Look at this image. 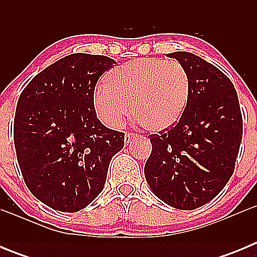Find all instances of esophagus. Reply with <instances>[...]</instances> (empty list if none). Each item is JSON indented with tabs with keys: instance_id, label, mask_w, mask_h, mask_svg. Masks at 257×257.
Segmentation results:
<instances>
[{
	"instance_id": "esophagus-1",
	"label": "esophagus",
	"mask_w": 257,
	"mask_h": 257,
	"mask_svg": "<svg viewBox=\"0 0 257 257\" xmlns=\"http://www.w3.org/2000/svg\"><path fill=\"white\" fill-rule=\"evenodd\" d=\"M135 134H126V135H124V143H126V144H128V143L131 142V140L134 139V138H135Z\"/></svg>"
}]
</instances>
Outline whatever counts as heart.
Segmentation results:
<instances>
[{"label": "heart", "mask_w": 257, "mask_h": 257, "mask_svg": "<svg viewBox=\"0 0 257 257\" xmlns=\"http://www.w3.org/2000/svg\"><path fill=\"white\" fill-rule=\"evenodd\" d=\"M189 92V73L180 61L142 58L109 73L106 85L95 91L94 106L99 119L109 127L121 126L133 110L147 130L162 133L178 123Z\"/></svg>", "instance_id": "b5f03b06"}]
</instances>
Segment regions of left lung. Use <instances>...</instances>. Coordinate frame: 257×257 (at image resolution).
I'll return each instance as SVG.
<instances>
[{
    "label": "left lung",
    "instance_id": "left-lung-1",
    "mask_svg": "<svg viewBox=\"0 0 257 257\" xmlns=\"http://www.w3.org/2000/svg\"><path fill=\"white\" fill-rule=\"evenodd\" d=\"M170 58L187 68L189 100L178 123L151 135L144 174L161 201L194 210L215 198L231 178L243 121L234 85L219 68L190 52Z\"/></svg>",
    "mask_w": 257,
    "mask_h": 257
}]
</instances>
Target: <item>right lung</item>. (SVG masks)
<instances>
[{
    "label": "right lung",
    "mask_w": 257,
    "mask_h": 257,
    "mask_svg": "<svg viewBox=\"0 0 257 257\" xmlns=\"http://www.w3.org/2000/svg\"><path fill=\"white\" fill-rule=\"evenodd\" d=\"M115 61L72 54L37 74L20 94L14 143L24 183L42 203L77 212L101 193L124 134L96 117L97 81Z\"/></svg>",
    "instance_id": "obj_1"
}]
</instances>
